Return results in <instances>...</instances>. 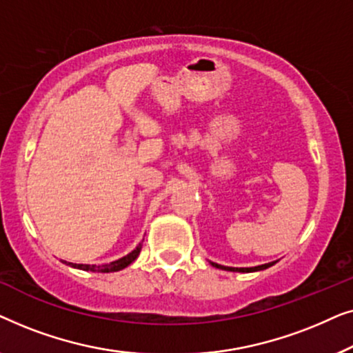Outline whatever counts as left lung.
Masks as SVG:
<instances>
[{"instance_id":"obj_1","label":"left lung","mask_w":353,"mask_h":353,"mask_svg":"<svg viewBox=\"0 0 353 353\" xmlns=\"http://www.w3.org/2000/svg\"><path fill=\"white\" fill-rule=\"evenodd\" d=\"M215 268H220V270H226V272H241V273H249V272H259V270H265L268 267H272L274 265V262H270V263H265V265H259V267H250V268H233V267H223V265H219V263H214Z\"/></svg>"}]
</instances>
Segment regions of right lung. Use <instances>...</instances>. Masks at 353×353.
Returning <instances> with one entry per match:
<instances>
[{"instance_id":"right-lung-1","label":"right lung","mask_w":353,"mask_h":353,"mask_svg":"<svg viewBox=\"0 0 353 353\" xmlns=\"http://www.w3.org/2000/svg\"><path fill=\"white\" fill-rule=\"evenodd\" d=\"M139 250H141V244H139L134 250H132V252H130L128 255H125V257L115 260V262L108 263V265H98V267H96V265H81V263H79V265H77V263H67V265H70V267H74V268L86 270V272L112 273V272H119V270L128 267L130 263L134 262V259H137L139 255Z\"/></svg>"}]
</instances>
